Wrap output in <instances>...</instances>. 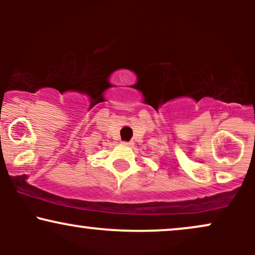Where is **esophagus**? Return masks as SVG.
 Masks as SVG:
<instances>
[{"label":"esophagus","mask_w":255,"mask_h":255,"mask_svg":"<svg viewBox=\"0 0 255 255\" xmlns=\"http://www.w3.org/2000/svg\"><path fill=\"white\" fill-rule=\"evenodd\" d=\"M122 144L126 145V146H130L131 144H133V142H131V141H122Z\"/></svg>","instance_id":"34e87169"}]
</instances>
